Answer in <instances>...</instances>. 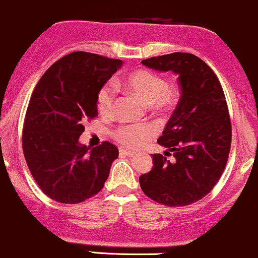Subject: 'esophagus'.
Returning <instances> with one entry per match:
<instances>
[{"label":"esophagus","instance_id":"1","mask_svg":"<svg viewBox=\"0 0 258 258\" xmlns=\"http://www.w3.org/2000/svg\"><path fill=\"white\" fill-rule=\"evenodd\" d=\"M119 153L124 154V156H128V157L135 156V152H133V151H129V150H125V148H119Z\"/></svg>","mask_w":258,"mask_h":258}]
</instances>
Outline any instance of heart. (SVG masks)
Segmentation results:
<instances>
[{"label":"heart","mask_w":258,"mask_h":258,"mask_svg":"<svg viewBox=\"0 0 258 258\" xmlns=\"http://www.w3.org/2000/svg\"><path fill=\"white\" fill-rule=\"evenodd\" d=\"M126 89L145 104L151 105L158 113L171 111L180 100V88L175 83H166L165 78L150 70H138L125 78ZM116 90L112 84H105L99 90L96 106L100 114L110 117L113 112ZM153 128L148 124L120 125L113 132V138L123 146L139 147L153 136Z\"/></svg>","instance_id":"obj_1"}]
</instances>
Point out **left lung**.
Masks as SVG:
<instances>
[{
  "instance_id": "8db88e82",
  "label": "left lung",
  "mask_w": 258,
  "mask_h": 258,
  "mask_svg": "<svg viewBox=\"0 0 258 258\" xmlns=\"http://www.w3.org/2000/svg\"><path fill=\"white\" fill-rule=\"evenodd\" d=\"M142 65L177 75L181 96L153 154V168L141 175L148 198L176 208L201 201L214 188L226 168L232 141L228 106L219 78L198 56L171 53L142 60ZM173 153V159L166 157Z\"/></svg>"
}]
</instances>
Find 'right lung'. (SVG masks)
Returning <instances> with one entry per match:
<instances>
[{
    "instance_id": "add662e5",
    "label": "right lung",
    "mask_w": 258,
    "mask_h": 258,
    "mask_svg": "<svg viewBox=\"0 0 258 258\" xmlns=\"http://www.w3.org/2000/svg\"><path fill=\"white\" fill-rule=\"evenodd\" d=\"M122 60L74 51L54 62L33 90L23 129L26 164L45 196L77 204L98 195L118 148L108 141L80 144L84 123L98 116L99 90Z\"/></svg>"
}]
</instances>
